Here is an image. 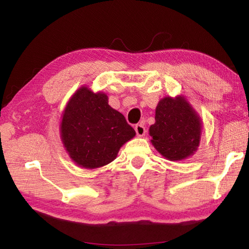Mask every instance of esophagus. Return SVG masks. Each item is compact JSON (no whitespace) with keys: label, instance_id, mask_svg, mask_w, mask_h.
Segmentation results:
<instances>
[{"label":"esophagus","instance_id":"obj_1","mask_svg":"<svg viewBox=\"0 0 249 249\" xmlns=\"http://www.w3.org/2000/svg\"><path fill=\"white\" fill-rule=\"evenodd\" d=\"M135 132H136L137 136L142 137V136H144V135H145V133H146L145 126L142 125V124H137L136 126H135Z\"/></svg>","mask_w":249,"mask_h":249}]
</instances>
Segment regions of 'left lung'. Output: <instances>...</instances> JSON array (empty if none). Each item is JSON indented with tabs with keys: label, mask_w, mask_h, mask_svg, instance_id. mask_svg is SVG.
I'll return each mask as SVG.
<instances>
[{
	"label": "left lung",
	"mask_w": 249,
	"mask_h": 249,
	"mask_svg": "<svg viewBox=\"0 0 249 249\" xmlns=\"http://www.w3.org/2000/svg\"><path fill=\"white\" fill-rule=\"evenodd\" d=\"M151 144L163 157L177 161L190 157L200 145L202 121L183 95L165 96L157 104Z\"/></svg>",
	"instance_id": "8db88e82"
}]
</instances>
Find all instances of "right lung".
<instances>
[{"label": "right lung", "mask_w": 249, "mask_h": 249, "mask_svg": "<svg viewBox=\"0 0 249 249\" xmlns=\"http://www.w3.org/2000/svg\"><path fill=\"white\" fill-rule=\"evenodd\" d=\"M135 135L124 115L109 107L107 95L87 86L74 92L62 112V144L75 165L86 169L112 162Z\"/></svg>", "instance_id": "1"}]
</instances>
